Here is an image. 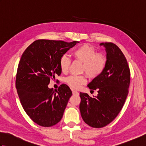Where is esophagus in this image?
<instances>
[{
    "mask_svg": "<svg viewBox=\"0 0 146 146\" xmlns=\"http://www.w3.org/2000/svg\"><path fill=\"white\" fill-rule=\"evenodd\" d=\"M73 95H79V93L76 91L75 90H73Z\"/></svg>",
    "mask_w": 146,
    "mask_h": 146,
    "instance_id": "34e87169",
    "label": "esophagus"
}]
</instances>
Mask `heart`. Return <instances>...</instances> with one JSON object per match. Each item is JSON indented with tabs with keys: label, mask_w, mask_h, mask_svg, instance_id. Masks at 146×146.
Instances as JSON below:
<instances>
[{
	"label": "heart",
	"mask_w": 146,
	"mask_h": 146,
	"mask_svg": "<svg viewBox=\"0 0 146 146\" xmlns=\"http://www.w3.org/2000/svg\"><path fill=\"white\" fill-rule=\"evenodd\" d=\"M75 60L83 63L82 72H85L90 78H97L104 72L107 65V59L103 55L97 54L92 46L83 44L76 48L72 52ZM71 60L66 55H63L60 60V67L64 73L69 70ZM66 82L73 89H79L86 83L84 76H70L66 79Z\"/></svg>",
	"instance_id": "heart-1"
}]
</instances>
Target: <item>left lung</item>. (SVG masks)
I'll return each mask as SVG.
<instances>
[{"label": "left lung", "mask_w": 146, "mask_h": 146, "mask_svg": "<svg viewBox=\"0 0 146 146\" xmlns=\"http://www.w3.org/2000/svg\"><path fill=\"white\" fill-rule=\"evenodd\" d=\"M106 51L107 65L100 76L88 85L91 90H98L97 96L92 98L80 92V110L84 122L94 128L110 123L123 107L128 95L130 70L125 56L111 42H102Z\"/></svg>", "instance_id": "8db88e82"}]
</instances>
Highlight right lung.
Wrapping results in <instances>:
<instances>
[{
  "label": "right lung",
  "instance_id": "1",
  "mask_svg": "<svg viewBox=\"0 0 146 146\" xmlns=\"http://www.w3.org/2000/svg\"><path fill=\"white\" fill-rule=\"evenodd\" d=\"M78 42L37 40L22 55L15 86L24 110L37 124L51 127L62 119L72 92L66 84L58 90L48 85L51 79L61 75V57Z\"/></svg>",
  "mask_w": 146,
  "mask_h": 146
}]
</instances>
